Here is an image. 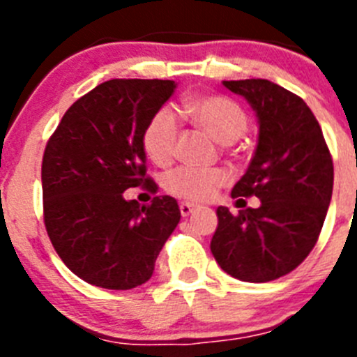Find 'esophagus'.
<instances>
[{
	"mask_svg": "<svg viewBox=\"0 0 357 357\" xmlns=\"http://www.w3.org/2000/svg\"><path fill=\"white\" fill-rule=\"evenodd\" d=\"M193 211H195V206H193V204H188V202H182V204H181V214H182V216H189V214H191V213H193Z\"/></svg>",
	"mask_w": 357,
	"mask_h": 357,
	"instance_id": "esophagus-1",
	"label": "esophagus"
}]
</instances>
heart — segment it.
Listing matches in <instances>:
<instances>
[{"label":"heart","mask_w":357,"mask_h":357,"mask_svg":"<svg viewBox=\"0 0 357 357\" xmlns=\"http://www.w3.org/2000/svg\"><path fill=\"white\" fill-rule=\"evenodd\" d=\"M188 118L202 130L222 144L238 141L247 130L248 118L245 110L222 94H202L188 98L182 105ZM178 139V123L169 109L157 110L148 121L143 144L148 157L159 166L173 160ZM227 184V173L218 168H176L166 175L164 188L169 193L188 202H206Z\"/></svg>","instance_id":"heart-1"}]
</instances>
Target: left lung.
Listing matches in <instances>:
<instances>
[{
	"label": "left lung",
	"mask_w": 357,
	"mask_h": 357,
	"mask_svg": "<svg viewBox=\"0 0 357 357\" xmlns=\"http://www.w3.org/2000/svg\"><path fill=\"white\" fill-rule=\"evenodd\" d=\"M223 85L245 98L259 121L250 166L230 195L238 207L248 197L261 206L238 214L218 207L211 252L229 275L268 282L293 272L317 245L333 197V157L301 96L263 78Z\"/></svg>",
	"instance_id": "8db88e82"
}]
</instances>
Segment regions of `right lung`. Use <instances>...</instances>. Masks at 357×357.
I'll use <instances>...</instances> for the list:
<instances>
[{"mask_svg":"<svg viewBox=\"0 0 357 357\" xmlns=\"http://www.w3.org/2000/svg\"><path fill=\"white\" fill-rule=\"evenodd\" d=\"M175 87L173 80L103 82L66 110L46 144L44 225L66 266L98 288L144 284L181 222L173 197L139 206L123 195L139 185L157 191L143 134Z\"/></svg>","mask_w":357,"mask_h":357,"instance_id":"obj_1","label":"right lung"}]
</instances>
